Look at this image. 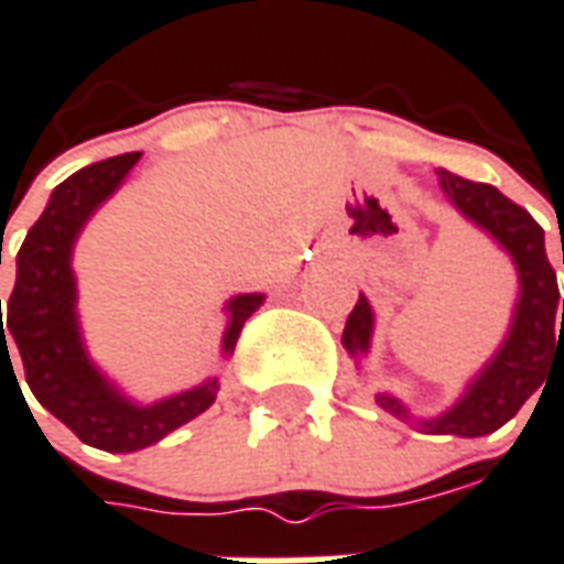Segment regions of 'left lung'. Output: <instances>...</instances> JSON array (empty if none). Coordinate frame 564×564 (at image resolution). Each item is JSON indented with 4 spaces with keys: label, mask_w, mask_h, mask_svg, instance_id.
<instances>
[{
    "label": "left lung",
    "mask_w": 564,
    "mask_h": 564,
    "mask_svg": "<svg viewBox=\"0 0 564 564\" xmlns=\"http://www.w3.org/2000/svg\"><path fill=\"white\" fill-rule=\"evenodd\" d=\"M436 176L454 206L511 253L520 274L514 323L494 361L469 382L466 394L445 415L419 421L424 431L473 440L499 431L505 421L514 419L517 410L544 386L550 365L564 356V299H558L556 271L544 250V229L538 227L527 208L511 203L494 185L469 182L448 170H436ZM370 332L373 314L361 295L346 319L344 346L352 356H361L370 346ZM377 403L398 419H410L400 400L377 394Z\"/></svg>",
    "instance_id": "1"
}]
</instances>
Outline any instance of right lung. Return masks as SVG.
Here are the masks:
<instances>
[{
    "label": "right lung",
    "mask_w": 564,
    "mask_h": 564,
    "mask_svg": "<svg viewBox=\"0 0 564 564\" xmlns=\"http://www.w3.org/2000/svg\"><path fill=\"white\" fill-rule=\"evenodd\" d=\"M137 161L140 152L116 154L83 166L80 173L65 178L53 191L44 215L32 224L17 253V281L14 293L8 299L6 323L0 314V361L8 358L11 365L8 352H14L17 344L26 386L32 388L37 403L77 433L80 442L116 454L140 452L145 445L164 440L166 433L206 412L218 391V379H208L206 386L191 388L154 406H133L83 352L74 314L77 290L70 274V248L91 212L122 185ZM260 304V293L236 295L227 304L229 328L224 335V352L236 349L241 325Z\"/></svg>",
    "instance_id": "right-lung-1"
}]
</instances>
